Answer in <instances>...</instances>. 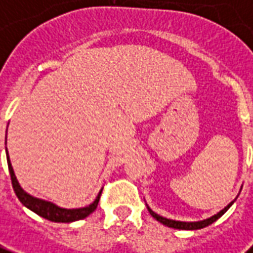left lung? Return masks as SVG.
Wrapping results in <instances>:
<instances>
[{
	"label": "left lung",
	"instance_id": "8db88e82",
	"mask_svg": "<svg viewBox=\"0 0 253 253\" xmlns=\"http://www.w3.org/2000/svg\"><path fill=\"white\" fill-rule=\"evenodd\" d=\"M235 201V199H234ZM234 201L233 202H230L223 211H220V212L217 213V214H214V216H212V217H209V219H206V220H201V221H177V220H171V219H166V217H162V216H159V214H156L152 209H149L148 211L149 213H151V216L154 217V219H156L158 221H161L162 224H165V226H168V227H171V228H178V230H198V228H204L206 227V226H209V224H212L213 221H216L219 217H221L224 213L227 212L228 208L234 204Z\"/></svg>",
	"mask_w": 253,
	"mask_h": 253
}]
</instances>
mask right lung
Listing matches in <instances>:
<instances>
[{"instance_id": "add662e5", "label": "right lung", "mask_w": 253, "mask_h": 253, "mask_svg": "<svg viewBox=\"0 0 253 253\" xmlns=\"http://www.w3.org/2000/svg\"><path fill=\"white\" fill-rule=\"evenodd\" d=\"M6 161H8L9 174H11L12 187H13V191L16 194V197H18L19 201H20L26 208H29L30 211H33L34 213H37L41 217H44V219H47V220L49 221H55V223H70V221L82 220V219L87 217L88 214H91V213L97 209L98 202H99V197H101V192L102 191L98 194V197L91 205L85 206V208H80V209H63V208H59V206L48 202V201L34 198L32 195H29L27 192L23 191V188L19 185L18 180H16V176H15L13 169H12V165L11 161H9L8 152H6Z\"/></svg>"}]
</instances>
